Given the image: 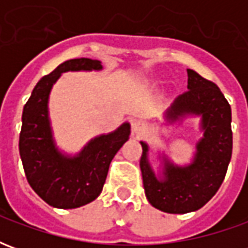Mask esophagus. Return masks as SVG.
Returning a JSON list of instances; mask_svg holds the SVG:
<instances>
[{"mask_svg":"<svg viewBox=\"0 0 248 248\" xmlns=\"http://www.w3.org/2000/svg\"><path fill=\"white\" fill-rule=\"evenodd\" d=\"M142 129H143V124H142V121L135 119L134 122H133V131H134V133H140Z\"/></svg>","mask_w":248,"mask_h":248,"instance_id":"obj_1","label":"esophagus"}]
</instances>
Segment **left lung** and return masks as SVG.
I'll list each match as a JSON object with an SVG mask.
<instances>
[{
  "label": "left lung",
  "mask_w": 248,
  "mask_h": 248,
  "mask_svg": "<svg viewBox=\"0 0 248 248\" xmlns=\"http://www.w3.org/2000/svg\"><path fill=\"white\" fill-rule=\"evenodd\" d=\"M187 90L167 108L165 118L174 124L186 117H201L203 137L197 143L194 159L178 166L165 158L162 175L156 177L147 158L149 146L142 145L140 171L147 201L169 214H186L203 207L223 182L231 154V108L214 82L187 69Z\"/></svg>",
  "instance_id": "1"
}]
</instances>
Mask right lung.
I'll return each instance as SVG.
<instances>
[{"label": "right lung", "mask_w": 248, "mask_h": 248, "mask_svg": "<svg viewBox=\"0 0 248 248\" xmlns=\"http://www.w3.org/2000/svg\"><path fill=\"white\" fill-rule=\"evenodd\" d=\"M101 61L69 60L42 77L24 106L19 133V155L28 182L47 204L77 208L93 202L101 194L114 155L129 140L130 124L95 137L77 155L62 154L56 146L49 118V94L66 71L101 70Z\"/></svg>", "instance_id": "right-lung-1"}]
</instances>
